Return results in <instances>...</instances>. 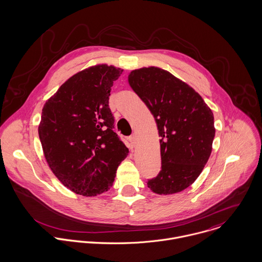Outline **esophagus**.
Wrapping results in <instances>:
<instances>
[{
    "label": "esophagus",
    "mask_w": 262,
    "mask_h": 262,
    "mask_svg": "<svg viewBox=\"0 0 262 262\" xmlns=\"http://www.w3.org/2000/svg\"><path fill=\"white\" fill-rule=\"evenodd\" d=\"M128 141H129V143L132 144L133 147H136V145H137V137H136L135 135L130 136V137L128 138Z\"/></svg>",
    "instance_id": "34e87169"
}]
</instances>
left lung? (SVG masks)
Returning <instances> with one entry per match:
<instances>
[{
  "label": "left lung",
  "mask_w": 262,
  "mask_h": 262,
  "mask_svg": "<svg viewBox=\"0 0 262 262\" xmlns=\"http://www.w3.org/2000/svg\"><path fill=\"white\" fill-rule=\"evenodd\" d=\"M127 79L154 115L160 137L162 169L148 187L160 195L180 192L198 179L210 156L212 111L192 87L163 69L134 70Z\"/></svg>",
  "instance_id": "1"
}]
</instances>
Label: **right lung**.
Masks as SVG:
<instances>
[{
    "instance_id": "right-lung-1",
    "label": "right lung",
    "mask_w": 262,
    "mask_h": 262,
    "mask_svg": "<svg viewBox=\"0 0 262 262\" xmlns=\"http://www.w3.org/2000/svg\"><path fill=\"white\" fill-rule=\"evenodd\" d=\"M123 70L99 63L69 78L43 105L38 135L55 177L71 191L96 196L113 184L128 149L113 132L108 99Z\"/></svg>"
}]
</instances>
